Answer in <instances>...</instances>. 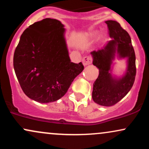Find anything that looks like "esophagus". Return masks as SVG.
Instances as JSON below:
<instances>
[{
	"mask_svg": "<svg viewBox=\"0 0 149 149\" xmlns=\"http://www.w3.org/2000/svg\"><path fill=\"white\" fill-rule=\"evenodd\" d=\"M92 62V57H89V56H86L83 59V64L84 66H87V65H89L91 64Z\"/></svg>",
	"mask_w": 149,
	"mask_h": 149,
	"instance_id": "1",
	"label": "esophagus"
}]
</instances>
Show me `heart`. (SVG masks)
I'll list each match as a JSON object with an SVG mask.
<instances>
[{"instance_id":"b5f03b06","label":"heart","mask_w":149,"mask_h":149,"mask_svg":"<svg viewBox=\"0 0 149 149\" xmlns=\"http://www.w3.org/2000/svg\"><path fill=\"white\" fill-rule=\"evenodd\" d=\"M99 36H100V33H99L98 32H95V33H94V35H93V38H97Z\"/></svg>"}]
</instances>
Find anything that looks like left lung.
Masks as SVG:
<instances>
[{
    "instance_id": "obj_1",
    "label": "left lung",
    "mask_w": 149,
    "mask_h": 149,
    "mask_svg": "<svg viewBox=\"0 0 149 149\" xmlns=\"http://www.w3.org/2000/svg\"><path fill=\"white\" fill-rule=\"evenodd\" d=\"M111 40L103 48L90 52L92 64L98 68V78L93 84L92 97L95 103L111 107L122 100L132 87L136 76V57L130 35L113 20L105 22ZM116 57L126 59L127 67L123 75L112 73Z\"/></svg>"
}]
</instances>
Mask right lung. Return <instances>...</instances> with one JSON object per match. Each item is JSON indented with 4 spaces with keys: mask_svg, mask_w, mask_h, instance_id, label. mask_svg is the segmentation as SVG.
Here are the masks:
<instances>
[{
    "mask_svg": "<svg viewBox=\"0 0 149 149\" xmlns=\"http://www.w3.org/2000/svg\"><path fill=\"white\" fill-rule=\"evenodd\" d=\"M60 21L51 18L30 25L20 37L13 65L20 86L29 98L49 103L61 98L83 64L71 62Z\"/></svg>",
    "mask_w": 149,
    "mask_h": 149,
    "instance_id": "right-lung-1",
    "label": "right lung"
}]
</instances>
